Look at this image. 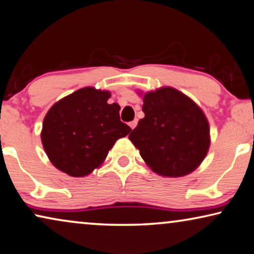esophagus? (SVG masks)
<instances>
[{"label":"esophagus","instance_id":"esophagus-1","mask_svg":"<svg viewBox=\"0 0 254 254\" xmlns=\"http://www.w3.org/2000/svg\"><path fill=\"white\" fill-rule=\"evenodd\" d=\"M128 127H130L131 128H132V130H133V128L135 127H137V121H132V122H130V123H128Z\"/></svg>","mask_w":254,"mask_h":254}]
</instances>
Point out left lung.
<instances>
[{
	"label": "left lung",
	"mask_w": 254,
	"mask_h": 254,
	"mask_svg": "<svg viewBox=\"0 0 254 254\" xmlns=\"http://www.w3.org/2000/svg\"><path fill=\"white\" fill-rule=\"evenodd\" d=\"M142 101L145 117L128 139L146 164L163 177H182L197 169L210 145L209 123L201 108L169 86L146 92Z\"/></svg>",
	"instance_id": "obj_1"
}]
</instances>
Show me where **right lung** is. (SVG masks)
<instances>
[{
    "instance_id": "add662e5",
    "label": "right lung",
    "mask_w": 254,
    "mask_h": 254,
    "mask_svg": "<svg viewBox=\"0 0 254 254\" xmlns=\"http://www.w3.org/2000/svg\"><path fill=\"white\" fill-rule=\"evenodd\" d=\"M109 91L84 87L61 99L46 114L41 141L57 169L84 177L105 161L117 139L130 133L121 122L117 103L109 105Z\"/></svg>"
}]
</instances>
